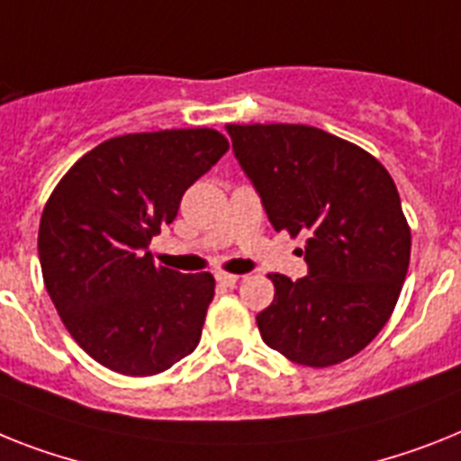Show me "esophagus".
Listing matches in <instances>:
<instances>
[{
    "label": "esophagus",
    "mask_w": 461,
    "mask_h": 461,
    "mask_svg": "<svg viewBox=\"0 0 461 461\" xmlns=\"http://www.w3.org/2000/svg\"><path fill=\"white\" fill-rule=\"evenodd\" d=\"M215 278H218V284H220V285H227V288H231V285H237V284H239V278H241V276H239V274L220 272Z\"/></svg>",
    "instance_id": "1"
}]
</instances>
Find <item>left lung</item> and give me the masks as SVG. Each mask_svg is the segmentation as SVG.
Returning <instances> with one entry per match:
<instances>
[{"mask_svg":"<svg viewBox=\"0 0 461 461\" xmlns=\"http://www.w3.org/2000/svg\"><path fill=\"white\" fill-rule=\"evenodd\" d=\"M227 133L274 230L307 237V276L269 274L262 339L309 368L347 361L384 328L408 274L410 227L392 176L314 126L227 123Z\"/></svg>","mask_w":461,"mask_h":461,"instance_id":"8db88e82","label":"left lung"}]
</instances>
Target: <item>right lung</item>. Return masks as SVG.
I'll list each match as a JSON object with an SVG mask.
<instances>
[{
  "label": "right lung",
  "instance_id": "add662e5",
  "mask_svg": "<svg viewBox=\"0 0 461 461\" xmlns=\"http://www.w3.org/2000/svg\"><path fill=\"white\" fill-rule=\"evenodd\" d=\"M227 149L212 129L119 135L84 154L46 201L37 239L44 285L100 366L149 377L196 349L215 278L157 267L147 246Z\"/></svg>",
  "mask_w": 461,
  "mask_h": 461
}]
</instances>
